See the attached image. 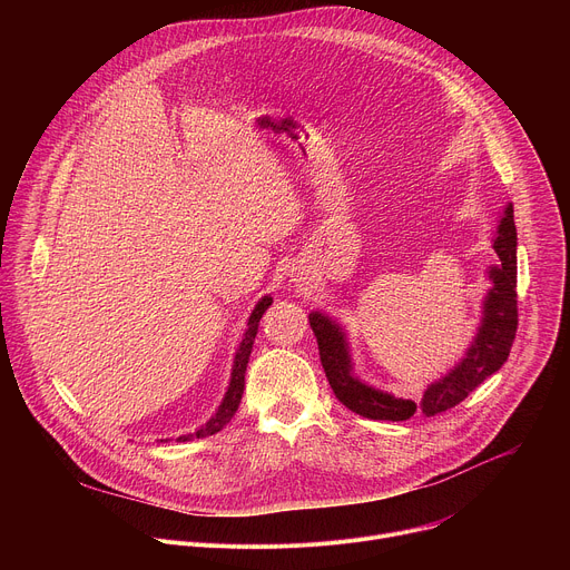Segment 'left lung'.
I'll return each instance as SVG.
<instances>
[{"instance_id":"left-lung-1","label":"left lung","mask_w":570,"mask_h":570,"mask_svg":"<svg viewBox=\"0 0 570 570\" xmlns=\"http://www.w3.org/2000/svg\"><path fill=\"white\" fill-rule=\"evenodd\" d=\"M494 250L499 255V264L487 268V277L492 288L487 291L482 302V320L478 334L462 361L446 372L442 379L433 381L422 401L401 399L390 392L376 390L363 383L354 374V363L350 354L347 334L341 324L324 315L322 311L308 313L311 330L317 338L320 361L324 374L338 401L356 415L367 420H385V422H403L411 420L415 413L433 417L458 405L469 392H473L487 376H492L503 367L510 356L514 336H517V225H514V207L508 203L497 234Z\"/></svg>"}]
</instances>
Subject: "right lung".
I'll list each match as a JSON object with an SVG mask.
<instances>
[{
    "instance_id": "add662e5",
    "label": "right lung",
    "mask_w": 570,
    "mask_h": 570,
    "mask_svg": "<svg viewBox=\"0 0 570 570\" xmlns=\"http://www.w3.org/2000/svg\"><path fill=\"white\" fill-rule=\"evenodd\" d=\"M273 304V297L271 295H264L257 306L253 308L250 317H248V330L246 334H243V341L238 343V350L234 354V365H232V376H229V385H227V392L218 405V411L209 417L207 424H203L196 433H187V435H180L178 442H189L194 438H207V435H214L218 433L236 413L238 403H240V396H243V387H246V367H248V361H250V352H253V345H255V336H257V330H259V320L262 315L266 313V308Z\"/></svg>"
}]
</instances>
